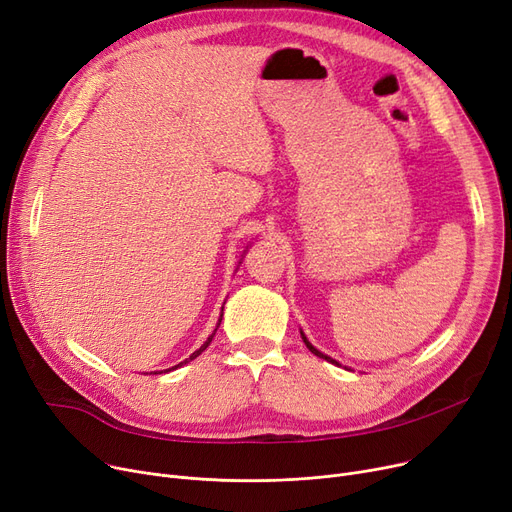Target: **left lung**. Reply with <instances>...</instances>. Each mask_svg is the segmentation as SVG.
<instances>
[{"label": "left lung", "mask_w": 512, "mask_h": 512, "mask_svg": "<svg viewBox=\"0 0 512 512\" xmlns=\"http://www.w3.org/2000/svg\"><path fill=\"white\" fill-rule=\"evenodd\" d=\"M302 339H304V344H306V348H308V350H310V352H312V354H316V356H319V358H325V360H329V362H333V364H337V362H335V360H333V358H329V356H325V354H321V352H319V350H316V348H314V346H312V344H310V342H308V339H306V337H304V333H302Z\"/></svg>", "instance_id": "1"}]
</instances>
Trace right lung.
<instances>
[{
    "label": "right lung",
    "instance_id": "1",
    "mask_svg": "<svg viewBox=\"0 0 512 512\" xmlns=\"http://www.w3.org/2000/svg\"><path fill=\"white\" fill-rule=\"evenodd\" d=\"M218 325H221V321H218ZM214 333H216V329H214ZM214 333H212V335H210V337L206 339V342L202 344V348H200V350H196V352H193V354H191V356H189L187 360H193V358H198V356H200V354H202V352H204V350H206V348L210 346V342H212V337H214ZM187 360H185V362H187ZM181 364H183V362H181ZM177 367H179V364H177ZM177 367H173V369H177Z\"/></svg>",
    "mask_w": 512,
    "mask_h": 512
}]
</instances>
